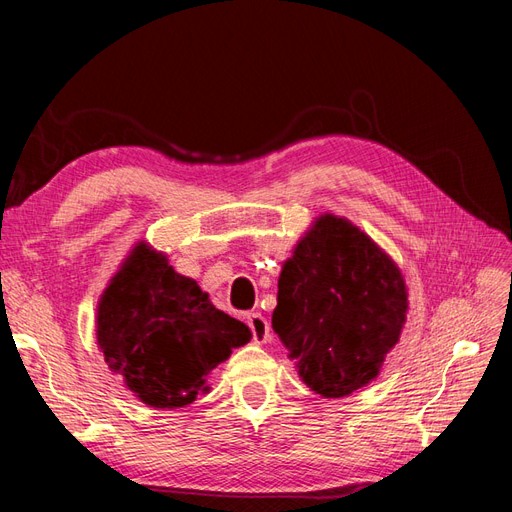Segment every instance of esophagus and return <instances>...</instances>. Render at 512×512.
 Listing matches in <instances>:
<instances>
[{
  "label": "esophagus",
  "mask_w": 512,
  "mask_h": 512,
  "mask_svg": "<svg viewBox=\"0 0 512 512\" xmlns=\"http://www.w3.org/2000/svg\"><path fill=\"white\" fill-rule=\"evenodd\" d=\"M247 327H250L256 344H265L267 339L271 337V327H269L267 318L262 316V314H258V312L247 314Z\"/></svg>",
  "instance_id": "34e87169"
}]
</instances>
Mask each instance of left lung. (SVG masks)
I'll return each instance as SVG.
<instances>
[{
    "instance_id": "obj_1",
    "label": "left lung",
    "mask_w": 512,
    "mask_h": 512,
    "mask_svg": "<svg viewBox=\"0 0 512 512\" xmlns=\"http://www.w3.org/2000/svg\"><path fill=\"white\" fill-rule=\"evenodd\" d=\"M408 292L365 232L324 213L284 262L273 331L322 397H346L380 374L399 342Z\"/></svg>"
}]
</instances>
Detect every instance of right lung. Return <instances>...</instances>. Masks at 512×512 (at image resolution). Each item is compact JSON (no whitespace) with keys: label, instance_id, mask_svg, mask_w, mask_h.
<instances>
[{"label":"right lung","instance_id":"1","mask_svg":"<svg viewBox=\"0 0 512 512\" xmlns=\"http://www.w3.org/2000/svg\"><path fill=\"white\" fill-rule=\"evenodd\" d=\"M104 361L151 408H183L252 331L209 301L164 254L138 243L98 303Z\"/></svg>","mask_w":512,"mask_h":512}]
</instances>
